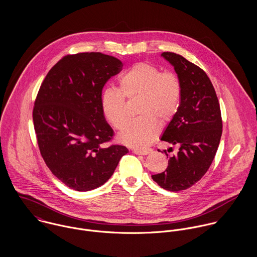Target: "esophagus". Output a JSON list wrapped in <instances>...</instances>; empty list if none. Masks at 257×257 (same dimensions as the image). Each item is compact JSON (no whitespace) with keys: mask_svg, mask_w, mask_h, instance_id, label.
I'll list each match as a JSON object with an SVG mask.
<instances>
[{"mask_svg":"<svg viewBox=\"0 0 257 257\" xmlns=\"http://www.w3.org/2000/svg\"><path fill=\"white\" fill-rule=\"evenodd\" d=\"M152 151H153L152 149H139V148L134 149V153H136L138 155H147V154L151 153Z\"/></svg>","mask_w":257,"mask_h":257,"instance_id":"34e87169","label":"esophagus"}]
</instances>
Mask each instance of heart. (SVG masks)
<instances>
[{"instance_id":"1","label":"heart","mask_w":257,"mask_h":257,"mask_svg":"<svg viewBox=\"0 0 257 257\" xmlns=\"http://www.w3.org/2000/svg\"><path fill=\"white\" fill-rule=\"evenodd\" d=\"M119 92L107 88L101 95V110L114 128H120L126 119L128 101L139 100L137 114L140 117L128 121L118 135V140L127 146L147 147L158 136L161 124H167L179 110L182 86L179 78L171 72H162L158 67L140 62L121 74Z\"/></svg>"}]
</instances>
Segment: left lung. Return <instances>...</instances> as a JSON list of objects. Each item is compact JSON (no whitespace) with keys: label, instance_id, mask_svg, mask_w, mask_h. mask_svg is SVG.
Instances as JSON below:
<instances>
[{"label":"left lung","instance_id":"8db88e82","mask_svg":"<svg viewBox=\"0 0 257 257\" xmlns=\"http://www.w3.org/2000/svg\"><path fill=\"white\" fill-rule=\"evenodd\" d=\"M161 56L174 67L182 86L179 110L161 141L178 146L179 151L169 157L163 172L151 177L161 188L178 192L208 171L220 145L222 121L216 91L205 71L179 54L163 52Z\"/></svg>","mask_w":257,"mask_h":257}]
</instances>
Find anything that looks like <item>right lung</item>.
I'll return each instance as SVG.
<instances>
[{"instance_id":"1","label":"right lung","mask_w":257,"mask_h":257,"mask_svg":"<svg viewBox=\"0 0 257 257\" xmlns=\"http://www.w3.org/2000/svg\"><path fill=\"white\" fill-rule=\"evenodd\" d=\"M117 58L101 52L66 55L44 78L33 111L40 154L62 183L90 191L106 183L128 152L109 143L113 131L101 110L102 90L121 70Z\"/></svg>"}]
</instances>
